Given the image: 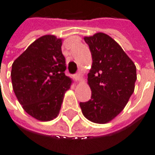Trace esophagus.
Here are the masks:
<instances>
[{
	"label": "esophagus",
	"instance_id": "1",
	"mask_svg": "<svg viewBox=\"0 0 155 155\" xmlns=\"http://www.w3.org/2000/svg\"><path fill=\"white\" fill-rule=\"evenodd\" d=\"M75 79L78 81V82H83V81H84L83 77L81 76L80 73H78V74L75 75Z\"/></svg>",
	"mask_w": 155,
	"mask_h": 155
}]
</instances>
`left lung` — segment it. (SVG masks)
<instances>
[{
    "mask_svg": "<svg viewBox=\"0 0 155 155\" xmlns=\"http://www.w3.org/2000/svg\"><path fill=\"white\" fill-rule=\"evenodd\" d=\"M84 39L92 56L88 73L91 97L79 105L83 115L91 122L107 123L122 112L134 92L136 67L109 35L97 33Z\"/></svg>",
    "mask_w": 155,
    "mask_h": 155,
    "instance_id": "1",
    "label": "left lung"
}]
</instances>
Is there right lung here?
Returning a JSON list of instances; mask_svg holds the SVG:
<instances>
[{
	"instance_id": "add662e5",
	"label": "right lung",
	"mask_w": 155,
	"mask_h": 155,
	"mask_svg": "<svg viewBox=\"0 0 155 155\" xmlns=\"http://www.w3.org/2000/svg\"><path fill=\"white\" fill-rule=\"evenodd\" d=\"M62 39L44 35L27 47L12 64L13 89L22 108L33 118L47 122L56 118L64 96L71 84L65 76Z\"/></svg>"
}]
</instances>
